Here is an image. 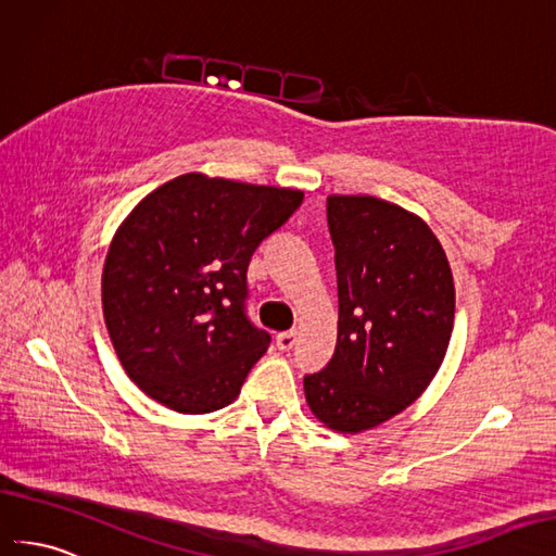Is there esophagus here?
I'll list each match as a JSON object with an SVG mask.
<instances>
[{
	"label": "esophagus",
	"instance_id": "obj_1",
	"mask_svg": "<svg viewBox=\"0 0 556 556\" xmlns=\"http://www.w3.org/2000/svg\"><path fill=\"white\" fill-rule=\"evenodd\" d=\"M298 342V332L295 330H287V332H279L277 336V346L281 352H289V349Z\"/></svg>",
	"mask_w": 556,
	"mask_h": 556
}]
</instances>
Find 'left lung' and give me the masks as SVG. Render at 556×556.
<instances>
[{
    "label": "left lung",
    "mask_w": 556,
    "mask_h": 556,
    "mask_svg": "<svg viewBox=\"0 0 556 556\" xmlns=\"http://www.w3.org/2000/svg\"><path fill=\"white\" fill-rule=\"evenodd\" d=\"M338 269V344L305 377L312 415L361 433L415 403L447 354L454 277L426 220L372 195H328Z\"/></svg>",
    "instance_id": "1"
}]
</instances>
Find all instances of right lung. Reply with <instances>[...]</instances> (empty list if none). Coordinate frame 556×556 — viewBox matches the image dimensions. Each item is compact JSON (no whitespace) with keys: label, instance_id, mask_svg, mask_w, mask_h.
<instances>
[{"label":"right lung","instance_id":"right-lung-1","mask_svg":"<svg viewBox=\"0 0 556 556\" xmlns=\"http://www.w3.org/2000/svg\"><path fill=\"white\" fill-rule=\"evenodd\" d=\"M303 198L188 172L123 218L102 269V312L123 370L149 399L207 415L240 395L269 344L244 316L247 267Z\"/></svg>","mask_w":556,"mask_h":556}]
</instances>
